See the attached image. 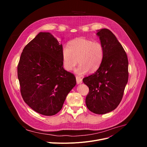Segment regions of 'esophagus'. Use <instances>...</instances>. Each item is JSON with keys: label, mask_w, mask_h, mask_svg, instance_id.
<instances>
[{"label": "esophagus", "mask_w": 147, "mask_h": 147, "mask_svg": "<svg viewBox=\"0 0 147 147\" xmlns=\"http://www.w3.org/2000/svg\"><path fill=\"white\" fill-rule=\"evenodd\" d=\"M76 81H77V83L78 84H81L82 82V80L80 77L76 76Z\"/></svg>", "instance_id": "esophagus-1"}]
</instances>
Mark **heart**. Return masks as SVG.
Instances as JSON below:
<instances>
[{"instance_id": "heart-1", "label": "heart", "mask_w": 147, "mask_h": 147, "mask_svg": "<svg viewBox=\"0 0 147 147\" xmlns=\"http://www.w3.org/2000/svg\"><path fill=\"white\" fill-rule=\"evenodd\" d=\"M104 48L99 42L85 38H80L72 40L69 45H65L62 49V62L64 69L67 71L75 70L78 75H84L89 70L91 72L97 70L102 64L104 57Z\"/></svg>"}]
</instances>
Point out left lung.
I'll list each match as a JSON object with an SVG mask.
<instances>
[{
	"instance_id": "8db88e82",
	"label": "left lung",
	"mask_w": 147,
	"mask_h": 147,
	"mask_svg": "<svg viewBox=\"0 0 147 147\" xmlns=\"http://www.w3.org/2000/svg\"><path fill=\"white\" fill-rule=\"evenodd\" d=\"M96 34L104 48V57L96 72L82 81L89 88L87 107L102 115L115 109L122 99L129 78V61L123 47L109 30L101 29Z\"/></svg>"
}]
</instances>
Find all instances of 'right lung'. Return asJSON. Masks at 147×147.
Here are the masks:
<instances>
[{
	"label": "right lung",
	"instance_id": "1",
	"mask_svg": "<svg viewBox=\"0 0 147 147\" xmlns=\"http://www.w3.org/2000/svg\"><path fill=\"white\" fill-rule=\"evenodd\" d=\"M63 46L49 32H39L24 47L17 66L24 102L45 116L58 113L76 84L74 75L63 69Z\"/></svg>",
	"mask_w": 147,
	"mask_h": 147
}]
</instances>
